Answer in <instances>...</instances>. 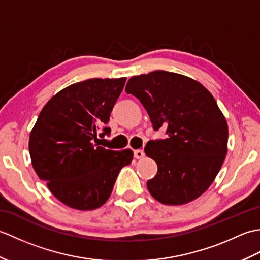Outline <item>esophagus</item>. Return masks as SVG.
Returning a JSON list of instances; mask_svg holds the SVG:
<instances>
[{"mask_svg":"<svg viewBox=\"0 0 260 260\" xmlns=\"http://www.w3.org/2000/svg\"><path fill=\"white\" fill-rule=\"evenodd\" d=\"M134 157L137 158V159L143 158V157H144V152H143L142 150H136V151H134Z\"/></svg>","mask_w":260,"mask_h":260,"instance_id":"34e87169","label":"esophagus"}]
</instances>
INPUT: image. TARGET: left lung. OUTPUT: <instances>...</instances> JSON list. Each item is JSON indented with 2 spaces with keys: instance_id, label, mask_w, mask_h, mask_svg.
I'll use <instances>...</instances> for the list:
<instances>
[{
  "instance_id": "1",
  "label": "left lung",
  "mask_w": 260,
  "mask_h": 260,
  "mask_svg": "<svg viewBox=\"0 0 260 260\" xmlns=\"http://www.w3.org/2000/svg\"><path fill=\"white\" fill-rule=\"evenodd\" d=\"M125 91L142 103L153 128L164 127L169 135L145 146L157 164L147 181L151 196L169 206L202 196L228 152V124L211 92L190 77L164 70L132 77Z\"/></svg>"
}]
</instances>
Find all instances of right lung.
Here are the masks:
<instances>
[{
  "instance_id": "1",
  "label": "right lung",
  "mask_w": 260,
  "mask_h": 260,
  "mask_svg": "<svg viewBox=\"0 0 260 260\" xmlns=\"http://www.w3.org/2000/svg\"><path fill=\"white\" fill-rule=\"evenodd\" d=\"M125 81L93 78L66 87L45 105L33 126L32 167L66 206L77 210L102 207L119 171L132 163L134 154L129 148L110 151L92 143L110 133L106 124Z\"/></svg>"
}]
</instances>
